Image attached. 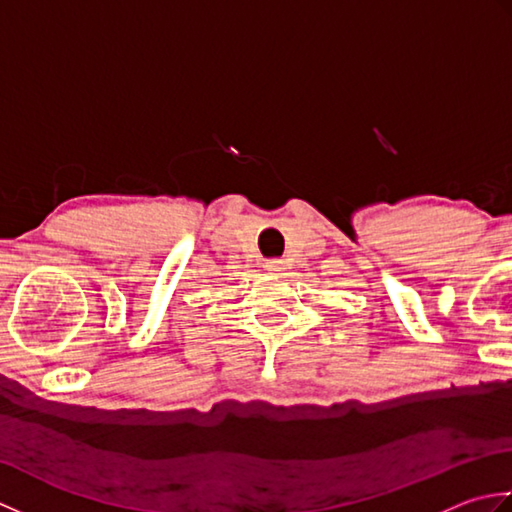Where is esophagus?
Instances as JSON below:
<instances>
[{"mask_svg":"<svg viewBox=\"0 0 512 512\" xmlns=\"http://www.w3.org/2000/svg\"><path fill=\"white\" fill-rule=\"evenodd\" d=\"M264 268L270 270V273H281V270H284V259H268Z\"/></svg>","mask_w":512,"mask_h":512,"instance_id":"esophagus-1","label":"esophagus"}]
</instances>
